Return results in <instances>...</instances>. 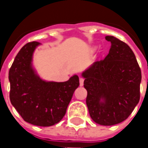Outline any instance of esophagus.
I'll return each mask as SVG.
<instances>
[{"label": "esophagus", "instance_id": "34e87169", "mask_svg": "<svg viewBox=\"0 0 148 148\" xmlns=\"http://www.w3.org/2000/svg\"><path fill=\"white\" fill-rule=\"evenodd\" d=\"M79 82H80V85H81V86H83V84H84V79H83L82 77H80Z\"/></svg>", "mask_w": 148, "mask_h": 148}]
</instances>
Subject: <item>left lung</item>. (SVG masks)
Returning <instances> with one entry per match:
<instances>
[{"instance_id": "1", "label": "left lung", "mask_w": 148, "mask_h": 148, "mask_svg": "<svg viewBox=\"0 0 148 148\" xmlns=\"http://www.w3.org/2000/svg\"><path fill=\"white\" fill-rule=\"evenodd\" d=\"M105 38L111 43L108 55L82 76L90 118L98 124L110 126L127 119L138 104L142 73L127 43L114 36ZM101 99L105 102H100Z\"/></svg>"}]
</instances>
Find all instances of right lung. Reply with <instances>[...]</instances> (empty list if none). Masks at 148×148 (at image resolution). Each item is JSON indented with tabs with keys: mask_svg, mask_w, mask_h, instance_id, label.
Returning <instances> with one entry per match:
<instances>
[{
	"mask_svg": "<svg viewBox=\"0 0 148 148\" xmlns=\"http://www.w3.org/2000/svg\"><path fill=\"white\" fill-rule=\"evenodd\" d=\"M39 43L29 42L20 49L9 71L10 99L25 122L41 127L52 126L62 120L79 77L65 82H46L31 67L32 55Z\"/></svg>",
	"mask_w": 148,
	"mask_h": 148,
	"instance_id": "right-lung-1",
	"label": "right lung"
}]
</instances>
